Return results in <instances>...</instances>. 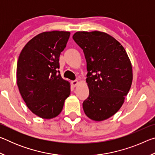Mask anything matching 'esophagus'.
<instances>
[{
    "label": "esophagus",
    "instance_id": "34e87169",
    "mask_svg": "<svg viewBox=\"0 0 155 155\" xmlns=\"http://www.w3.org/2000/svg\"><path fill=\"white\" fill-rule=\"evenodd\" d=\"M78 81L77 80H74L72 81V85L74 86V87H76V86L78 85Z\"/></svg>",
    "mask_w": 155,
    "mask_h": 155
}]
</instances>
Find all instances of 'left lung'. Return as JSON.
Returning <instances> with one entry per match:
<instances>
[{"mask_svg":"<svg viewBox=\"0 0 155 155\" xmlns=\"http://www.w3.org/2000/svg\"><path fill=\"white\" fill-rule=\"evenodd\" d=\"M73 40L83 49L90 90L83 103L86 115L95 121L109 118L124 103L133 81L132 65L121 44L100 31H78Z\"/></svg>","mask_w":155,"mask_h":155,"instance_id":"left-lung-1","label":"left lung"}]
</instances>
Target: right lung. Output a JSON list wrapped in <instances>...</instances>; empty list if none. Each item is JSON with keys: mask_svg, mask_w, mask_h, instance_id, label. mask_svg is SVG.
Wrapping results in <instances>:
<instances>
[{"mask_svg": "<svg viewBox=\"0 0 155 155\" xmlns=\"http://www.w3.org/2000/svg\"><path fill=\"white\" fill-rule=\"evenodd\" d=\"M70 33L53 31L34 37L21 51L17 63V85L27 106L44 119L61 112L70 85L58 70L59 56Z\"/></svg>", "mask_w": 155, "mask_h": 155, "instance_id": "add662e5", "label": "right lung"}]
</instances>
